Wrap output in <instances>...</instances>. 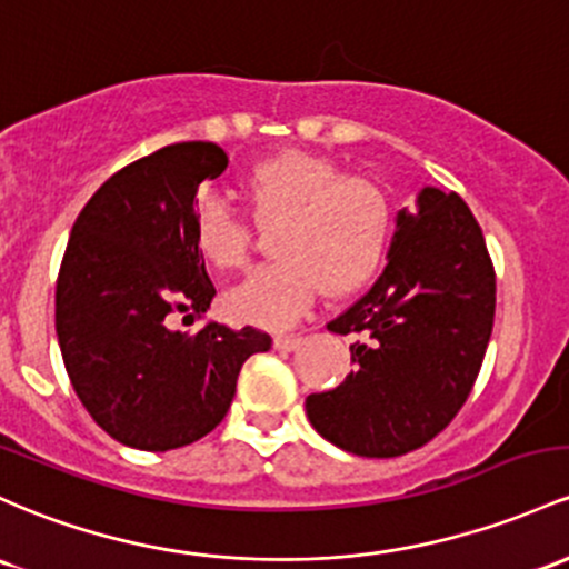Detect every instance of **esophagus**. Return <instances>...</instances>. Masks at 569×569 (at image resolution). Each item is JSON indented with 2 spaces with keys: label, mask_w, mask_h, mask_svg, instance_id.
<instances>
[{
  "label": "esophagus",
  "mask_w": 569,
  "mask_h": 569,
  "mask_svg": "<svg viewBox=\"0 0 569 569\" xmlns=\"http://www.w3.org/2000/svg\"><path fill=\"white\" fill-rule=\"evenodd\" d=\"M302 342H305L302 335H278L272 340V346H274V351L289 353V351H297V348L302 346Z\"/></svg>",
  "instance_id": "obj_1"
}]
</instances>
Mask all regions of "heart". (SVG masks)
<instances>
[{
    "label": "heart",
    "instance_id": "b5f03b06",
    "mask_svg": "<svg viewBox=\"0 0 569 569\" xmlns=\"http://www.w3.org/2000/svg\"><path fill=\"white\" fill-rule=\"evenodd\" d=\"M253 218L273 227L278 261L256 270L223 299L240 323L283 329L313 305L318 289L351 295L378 270L391 234L383 189L359 174H342L323 156L283 151L256 164L246 178ZM193 246L221 272L251 259L246 221L218 199H202L193 216Z\"/></svg>",
    "mask_w": 569,
    "mask_h": 569
}]
</instances>
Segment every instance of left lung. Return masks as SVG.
<instances>
[{"label":"left lung","mask_w":569,"mask_h":569,"mask_svg":"<svg viewBox=\"0 0 569 569\" xmlns=\"http://www.w3.org/2000/svg\"><path fill=\"white\" fill-rule=\"evenodd\" d=\"M395 223L376 286L329 323L361 335L353 370L305 399L323 440L370 459L416 451L451 423L495 327V267L465 199L423 186Z\"/></svg>","instance_id":"8db88e82"}]
</instances>
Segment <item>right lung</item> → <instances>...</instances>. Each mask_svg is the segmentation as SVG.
Instances as JSON below:
<instances>
[{
	"label": "right lung",
	"mask_w": 569,
	"mask_h": 569,
	"mask_svg": "<svg viewBox=\"0 0 569 569\" xmlns=\"http://www.w3.org/2000/svg\"><path fill=\"white\" fill-rule=\"evenodd\" d=\"M227 164L216 142L161 148L104 180L70 232L56 283L61 359L93 421L129 448L170 451L213 432L248 356L272 346L251 327H170L216 297L193 199Z\"/></svg>",
	"instance_id": "right-lung-1"
}]
</instances>
